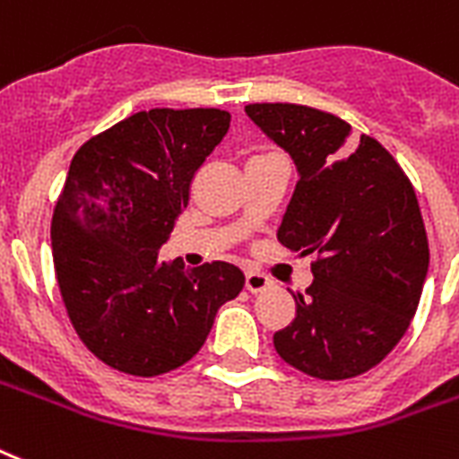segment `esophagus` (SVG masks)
I'll return each mask as SVG.
<instances>
[{
  "label": "esophagus",
  "mask_w": 459,
  "mask_h": 459,
  "mask_svg": "<svg viewBox=\"0 0 459 459\" xmlns=\"http://www.w3.org/2000/svg\"><path fill=\"white\" fill-rule=\"evenodd\" d=\"M270 287V277L265 273H260L258 267H248L247 270V289L248 291H263Z\"/></svg>",
  "instance_id": "34e87169"
}]
</instances>
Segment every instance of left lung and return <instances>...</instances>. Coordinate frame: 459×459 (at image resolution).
<instances>
[{"instance_id": "8db88e82", "label": "left lung", "mask_w": 459, "mask_h": 459, "mask_svg": "<svg viewBox=\"0 0 459 459\" xmlns=\"http://www.w3.org/2000/svg\"><path fill=\"white\" fill-rule=\"evenodd\" d=\"M284 146L299 182L281 220V247L315 253L313 284L296 317L274 332L284 362L327 381L379 365L408 332L429 270V241L412 182L398 160L333 113L303 104H248Z\"/></svg>"}]
</instances>
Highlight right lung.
I'll use <instances>...</instances> for the list:
<instances>
[{"label": "right lung", "mask_w": 459, "mask_h": 459, "mask_svg": "<svg viewBox=\"0 0 459 459\" xmlns=\"http://www.w3.org/2000/svg\"><path fill=\"white\" fill-rule=\"evenodd\" d=\"M227 130L222 108H152L73 156L51 218L54 267L80 341L108 368L132 377L182 368L244 287L232 263L185 267L159 251Z\"/></svg>", "instance_id": "add662e5"}]
</instances>
